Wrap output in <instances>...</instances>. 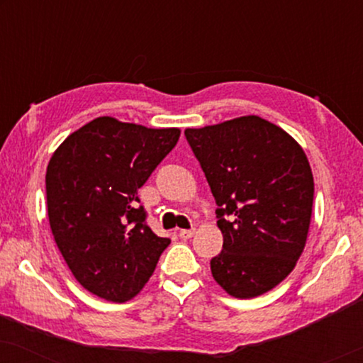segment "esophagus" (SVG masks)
Listing matches in <instances>:
<instances>
[{
  "mask_svg": "<svg viewBox=\"0 0 363 363\" xmlns=\"http://www.w3.org/2000/svg\"><path fill=\"white\" fill-rule=\"evenodd\" d=\"M193 235H195V230H180V233H178V236H180L182 240H190Z\"/></svg>",
  "mask_w": 363,
  "mask_h": 363,
  "instance_id": "34e87169",
  "label": "esophagus"
}]
</instances>
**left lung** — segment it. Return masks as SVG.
Returning a JSON list of instances; mask_svg holds the SVG:
<instances>
[{"label": "left lung", "mask_w": 363, "mask_h": 363, "mask_svg": "<svg viewBox=\"0 0 363 363\" xmlns=\"http://www.w3.org/2000/svg\"><path fill=\"white\" fill-rule=\"evenodd\" d=\"M216 201L223 250L211 274L230 296L264 294L294 269L309 233L314 178L304 150L257 116L186 128Z\"/></svg>", "instance_id": "8db88e82"}]
</instances>
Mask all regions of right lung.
<instances>
[{
    "label": "right lung",
    "instance_id": "obj_1",
    "mask_svg": "<svg viewBox=\"0 0 363 363\" xmlns=\"http://www.w3.org/2000/svg\"><path fill=\"white\" fill-rule=\"evenodd\" d=\"M178 138V128L97 117L54 152L46 172L49 225L84 289L125 302L150 279L170 240L148 228L137 191Z\"/></svg>",
    "mask_w": 363,
    "mask_h": 363
}]
</instances>
